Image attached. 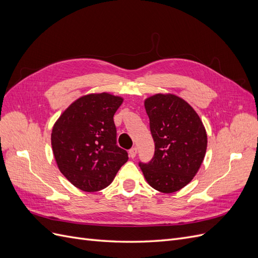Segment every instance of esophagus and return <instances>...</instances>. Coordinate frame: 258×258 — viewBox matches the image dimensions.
Returning <instances> with one entry per match:
<instances>
[{
    "label": "esophagus",
    "mask_w": 258,
    "mask_h": 258,
    "mask_svg": "<svg viewBox=\"0 0 258 258\" xmlns=\"http://www.w3.org/2000/svg\"><path fill=\"white\" fill-rule=\"evenodd\" d=\"M137 153H138V148L137 147H132L131 150L129 151V156L131 158H135L137 156Z\"/></svg>",
    "instance_id": "esophagus-1"
}]
</instances>
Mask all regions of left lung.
Here are the masks:
<instances>
[{
    "label": "left lung",
    "instance_id": "obj_1",
    "mask_svg": "<svg viewBox=\"0 0 258 258\" xmlns=\"http://www.w3.org/2000/svg\"><path fill=\"white\" fill-rule=\"evenodd\" d=\"M155 142L148 163L140 162L154 189L171 194L182 189L197 174L206 156L207 131L196 111L172 93H157L144 101Z\"/></svg>",
    "mask_w": 258,
    "mask_h": 258
}]
</instances>
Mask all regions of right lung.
Returning <instances> with one entry per match:
<instances>
[{
    "instance_id": "add662e5",
    "label": "right lung",
    "mask_w": 258,
    "mask_h": 258,
    "mask_svg": "<svg viewBox=\"0 0 258 258\" xmlns=\"http://www.w3.org/2000/svg\"><path fill=\"white\" fill-rule=\"evenodd\" d=\"M123 99L107 92L75 100L54 122L51 147L60 172L81 190L110 185L128 153L116 145L114 114Z\"/></svg>"
}]
</instances>
